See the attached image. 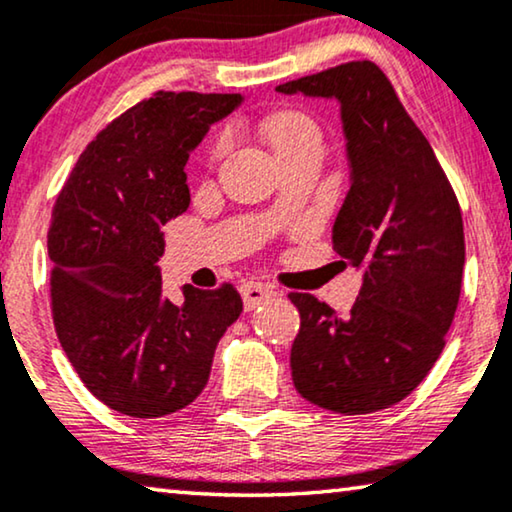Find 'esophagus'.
<instances>
[{
  "mask_svg": "<svg viewBox=\"0 0 512 512\" xmlns=\"http://www.w3.org/2000/svg\"><path fill=\"white\" fill-rule=\"evenodd\" d=\"M240 293H242V300H244V310H254L265 300L275 296V291H272V286L268 284H261V282H244L240 286Z\"/></svg>",
  "mask_w": 512,
  "mask_h": 512,
  "instance_id": "1",
  "label": "esophagus"
}]
</instances>
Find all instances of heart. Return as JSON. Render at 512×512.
Segmentation results:
<instances>
[{"mask_svg":"<svg viewBox=\"0 0 512 512\" xmlns=\"http://www.w3.org/2000/svg\"><path fill=\"white\" fill-rule=\"evenodd\" d=\"M263 132L282 160L296 156V153L310 149V146H321V142H324L319 123L307 111L300 109H282L270 114L263 123ZM223 149H226V135H219L214 139L212 149H209V160L214 163Z\"/></svg>","mask_w":512,"mask_h":512,"instance_id":"obj_1","label":"heart"}]
</instances>
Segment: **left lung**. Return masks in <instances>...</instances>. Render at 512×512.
<instances>
[{
    "label": "left lung",
    "instance_id": "1",
    "mask_svg": "<svg viewBox=\"0 0 512 512\" xmlns=\"http://www.w3.org/2000/svg\"><path fill=\"white\" fill-rule=\"evenodd\" d=\"M277 90L340 102L352 188L333 247L363 270L347 317L312 293H289L300 314L293 387L340 415L384 410L419 387L445 347L466 256L459 200L375 62H345Z\"/></svg>",
    "mask_w": 512,
    "mask_h": 512
}]
</instances>
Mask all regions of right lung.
<instances>
[{
	"label": "right lung",
	"instance_id": "1",
	"mask_svg": "<svg viewBox=\"0 0 512 512\" xmlns=\"http://www.w3.org/2000/svg\"><path fill=\"white\" fill-rule=\"evenodd\" d=\"M242 95L158 90L86 146L48 228L51 312L90 394L128 417L172 415L205 389L216 342L240 317L233 284L163 296V226L191 205L188 153Z\"/></svg>",
	"mask_w": 512,
	"mask_h": 512
}]
</instances>
